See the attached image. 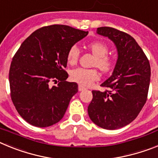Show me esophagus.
Returning a JSON list of instances; mask_svg holds the SVG:
<instances>
[{"instance_id":"obj_1","label":"esophagus","mask_w":158,"mask_h":158,"mask_svg":"<svg viewBox=\"0 0 158 158\" xmlns=\"http://www.w3.org/2000/svg\"><path fill=\"white\" fill-rule=\"evenodd\" d=\"M85 89V88L84 87V86H82L81 85H78V90H79V91H83Z\"/></svg>"}]
</instances>
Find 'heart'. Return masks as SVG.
<instances>
[{"label": "heart", "instance_id": "obj_1", "mask_svg": "<svg viewBox=\"0 0 158 158\" xmlns=\"http://www.w3.org/2000/svg\"><path fill=\"white\" fill-rule=\"evenodd\" d=\"M92 54L96 57L93 65L97 66L100 70L108 71L113 65L112 59L107 54L108 53V47L101 42H93L88 46ZM80 51L77 46L73 45L69 48L67 53V62L70 65H74L77 62ZM71 79L82 85H90L93 81L98 80L99 75L96 69H86L83 68H77L71 71Z\"/></svg>", "mask_w": 158, "mask_h": 158}]
</instances>
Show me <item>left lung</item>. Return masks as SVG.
Wrapping results in <instances>:
<instances>
[{"label":"left lung","mask_w":158,"mask_h":158,"mask_svg":"<svg viewBox=\"0 0 158 158\" xmlns=\"http://www.w3.org/2000/svg\"><path fill=\"white\" fill-rule=\"evenodd\" d=\"M96 33L114 43L118 58L111 76L101 84L109 90L92 92L93 97L88 113L100 127L116 130L135 120L146 104L150 65L142 49L130 35L109 27H98Z\"/></svg>","instance_id":"obj_1"}]
</instances>
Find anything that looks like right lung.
I'll use <instances>...</instances> for the list:
<instances>
[{"label":"right lung","instance_id":"right-lung-1","mask_svg":"<svg viewBox=\"0 0 158 158\" xmlns=\"http://www.w3.org/2000/svg\"><path fill=\"white\" fill-rule=\"evenodd\" d=\"M88 34L66 25L41 27L23 42L14 55L9 69L11 98L31 125L47 127L63 118L78 92L76 82L65 81L67 53ZM58 80V86H49L50 82Z\"/></svg>","mask_w":158,"mask_h":158}]
</instances>
